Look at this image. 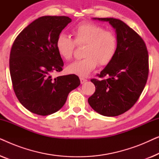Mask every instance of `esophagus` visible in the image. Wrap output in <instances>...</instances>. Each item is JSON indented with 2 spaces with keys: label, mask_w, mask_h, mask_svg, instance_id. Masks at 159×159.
Masks as SVG:
<instances>
[{
  "label": "esophagus",
  "mask_w": 159,
  "mask_h": 159,
  "mask_svg": "<svg viewBox=\"0 0 159 159\" xmlns=\"http://www.w3.org/2000/svg\"><path fill=\"white\" fill-rule=\"evenodd\" d=\"M85 82H87L86 79H84V78H80V82H81V84H84Z\"/></svg>",
  "instance_id": "obj_1"
}]
</instances>
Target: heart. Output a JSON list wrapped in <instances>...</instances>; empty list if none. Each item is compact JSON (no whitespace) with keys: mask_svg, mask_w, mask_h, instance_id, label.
<instances>
[{"mask_svg":"<svg viewBox=\"0 0 159 159\" xmlns=\"http://www.w3.org/2000/svg\"><path fill=\"white\" fill-rule=\"evenodd\" d=\"M75 39L61 33L56 40L58 55L65 60H70L75 52L76 44L85 45L81 60L76 61L66 68L68 73L85 77L100 66L108 65L116 55L118 39L116 34L106 30L103 26L92 22H81L72 29Z\"/></svg>","mask_w":159,"mask_h":159,"instance_id":"obj_1","label":"heart"}]
</instances>
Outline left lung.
Returning <instances> with one entry per match:
<instances>
[{
	"instance_id": "left-lung-1",
	"label": "left lung",
	"mask_w": 159,
	"mask_h": 159,
	"mask_svg": "<svg viewBox=\"0 0 159 159\" xmlns=\"http://www.w3.org/2000/svg\"><path fill=\"white\" fill-rule=\"evenodd\" d=\"M108 21L116 30L118 48L113 60L92 79L95 91L88 98L92 108L106 116L122 114L134 105L148 76V53L142 38L122 21L114 18H94Z\"/></svg>"
}]
</instances>
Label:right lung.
<instances>
[{
  "label": "right lung",
  "instance_id": "obj_1",
  "mask_svg": "<svg viewBox=\"0 0 159 159\" xmlns=\"http://www.w3.org/2000/svg\"><path fill=\"white\" fill-rule=\"evenodd\" d=\"M71 21L65 16H41L25 27L13 43L9 59L13 88L21 105L34 114L47 116L58 111L69 93L80 84L75 75L51 77L63 69L56 40Z\"/></svg>",
  "mask_w": 159,
  "mask_h": 159
}]
</instances>
